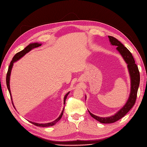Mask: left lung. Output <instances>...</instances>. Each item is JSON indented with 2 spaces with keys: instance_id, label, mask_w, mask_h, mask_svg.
<instances>
[{
  "instance_id": "obj_1",
  "label": "left lung",
  "mask_w": 147,
  "mask_h": 147,
  "mask_svg": "<svg viewBox=\"0 0 147 147\" xmlns=\"http://www.w3.org/2000/svg\"><path fill=\"white\" fill-rule=\"evenodd\" d=\"M109 38V40L111 42L112 45L117 46V50L121 55L124 61L127 64V67L129 71V74L131 75V94L129 97L128 100L126 104L118 112L113 116L107 117V118H102L99 117L96 115L92 114L90 111H88L89 113L91 115V116L96 119L97 121H99L101 123H112L117 121L118 120L122 118L123 117L125 116L127 113H128L132 107L134 105L137 99V94L139 88V83H140V73L139 69L137 64L135 63V60L133 57L131 53L129 51L128 49L124 47L123 44L118 41L117 38L112 36H108Z\"/></svg>"
}]
</instances>
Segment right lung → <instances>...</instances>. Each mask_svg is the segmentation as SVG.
<instances>
[{"instance_id": "add662e5", "label": "right lung", "mask_w": 147, "mask_h": 147, "mask_svg": "<svg viewBox=\"0 0 147 147\" xmlns=\"http://www.w3.org/2000/svg\"><path fill=\"white\" fill-rule=\"evenodd\" d=\"M42 45L40 43H30L29 44V45L28 46L26 47L24 50H23L22 51L17 53L16 54L13 56V59L11 61L10 63V64L9 65V67H8V71H7V77H6V83H7V88L8 90V91H9L10 92V97H11V92H10V73H11V69H12V67H13V63H15V61H18V59H20L21 57H23L24 55H26V53H28L29 51H30L33 48H37V47H38L40 46H41ZM69 94V92H67L66 94V95L64 97V104H65V100L67 99V97L68 94ZM12 100V99H11ZM64 108L63 110V112H62L60 116L58 118H57L55 121H53L51 123H45V124H39V123H34V122H31L30 121L31 123L34 124L35 126H40V127H48V126H53L54 124H55L57 121H59V120L61 119L62 116H63V112H64Z\"/></svg>"}]
</instances>
